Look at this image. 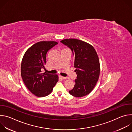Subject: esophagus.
<instances>
[{"instance_id":"esophagus-1","label":"esophagus","mask_w":132,"mask_h":132,"mask_svg":"<svg viewBox=\"0 0 132 132\" xmlns=\"http://www.w3.org/2000/svg\"><path fill=\"white\" fill-rule=\"evenodd\" d=\"M59 77H60V78L61 79H65L66 78V77H63V76H61V75H60Z\"/></svg>"}]
</instances>
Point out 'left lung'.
Wrapping results in <instances>:
<instances>
[{"label":"left lung","instance_id":"obj_1","mask_svg":"<svg viewBox=\"0 0 132 132\" xmlns=\"http://www.w3.org/2000/svg\"><path fill=\"white\" fill-rule=\"evenodd\" d=\"M61 42L71 51L76 68L75 85L69 92L75 97L85 96L91 92L99 77L100 67L97 53L92 45L79 40L65 39Z\"/></svg>","mask_w":132,"mask_h":132}]
</instances>
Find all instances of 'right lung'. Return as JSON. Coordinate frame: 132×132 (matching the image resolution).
I'll return each mask as SVG.
<instances>
[{
    "label": "right lung",
    "mask_w": 132,
    "mask_h": 132,
    "mask_svg": "<svg viewBox=\"0 0 132 132\" xmlns=\"http://www.w3.org/2000/svg\"><path fill=\"white\" fill-rule=\"evenodd\" d=\"M57 44L54 41L39 42L31 46L24 55L21 63V77L27 88L37 97L48 95L59 80L57 75L41 71L46 64L47 52Z\"/></svg>",
    "instance_id": "obj_1"
}]
</instances>
